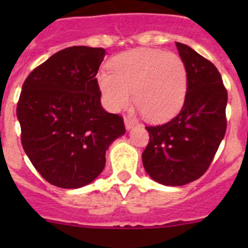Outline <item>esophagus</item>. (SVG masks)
I'll return each mask as SVG.
<instances>
[{
  "label": "esophagus",
  "mask_w": 248,
  "mask_h": 248,
  "mask_svg": "<svg viewBox=\"0 0 248 248\" xmlns=\"http://www.w3.org/2000/svg\"><path fill=\"white\" fill-rule=\"evenodd\" d=\"M134 124H136V122H134L133 120L129 119V117H124V126H126V128L128 129V131L133 128Z\"/></svg>",
  "instance_id": "1"
}]
</instances>
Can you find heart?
Masks as SVG:
<instances>
[{"instance_id":"heart-1","label":"heart","mask_w":248,"mask_h":248,"mask_svg":"<svg viewBox=\"0 0 248 248\" xmlns=\"http://www.w3.org/2000/svg\"><path fill=\"white\" fill-rule=\"evenodd\" d=\"M108 72L97 76L104 107L119 112L132 101L149 121L163 122L179 112L186 98L188 73L174 52L133 49L112 57Z\"/></svg>"}]
</instances>
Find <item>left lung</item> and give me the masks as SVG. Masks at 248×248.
Here are the masks:
<instances>
[{"mask_svg":"<svg viewBox=\"0 0 248 248\" xmlns=\"http://www.w3.org/2000/svg\"><path fill=\"white\" fill-rule=\"evenodd\" d=\"M188 73L181 111L167 124L149 126L142 164L152 180L182 186L199 179L211 164L226 134L228 93L218 69L192 47L177 43Z\"/></svg>","mask_w":248,"mask_h":248,"instance_id":"left-lung-1","label":"left lung"}]
</instances>
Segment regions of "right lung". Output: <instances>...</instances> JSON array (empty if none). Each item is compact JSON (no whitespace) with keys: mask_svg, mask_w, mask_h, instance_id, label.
Returning <instances> with one entry per match:
<instances>
[{"mask_svg":"<svg viewBox=\"0 0 248 248\" xmlns=\"http://www.w3.org/2000/svg\"><path fill=\"white\" fill-rule=\"evenodd\" d=\"M103 47L71 46L26 78L17 102L21 144L49 184L80 188L106 167V152L124 136V119L106 111L96 76Z\"/></svg>","mask_w":248,"mask_h":248,"instance_id":"1","label":"right lung"}]
</instances>
